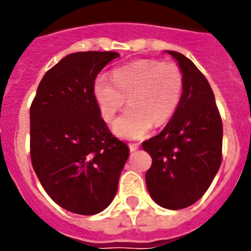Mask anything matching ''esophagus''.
<instances>
[{"label": "esophagus", "instance_id": "34e87169", "mask_svg": "<svg viewBox=\"0 0 251 251\" xmlns=\"http://www.w3.org/2000/svg\"><path fill=\"white\" fill-rule=\"evenodd\" d=\"M139 148V145L138 143H129V150L130 152H136L137 150Z\"/></svg>", "mask_w": 251, "mask_h": 251}]
</instances>
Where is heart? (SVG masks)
I'll return each mask as SVG.
<instances>
[{
    "instance_id": "1",
    "label": "heart",
    "mask_w": 251,
    "mask_h": 251,
    "mask_svg": "<svg viewBox=\"0 0 251 251\" xmlns=\"http://www.w3.org/2000/svg\"><path fill=\"white\" fill-rule=\"evenodd\" d=\"M183 75L175 63L137 60L117 68L113 76L99 74L93 84V95L101 118L112 123L126 103L129 106L114 124L122 138L145 137L153 124L166 123L181 101Z\"/></svg>"
}]
</instances>
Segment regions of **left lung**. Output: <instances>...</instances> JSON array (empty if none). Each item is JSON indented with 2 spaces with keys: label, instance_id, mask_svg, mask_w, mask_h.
<instances>
[{
  "label": "left lung",
  "instance_id": "left-lung-1",
  "mask_svg": "<svg viewBox=\"0 0 251 251\" xmlns=\"http://www.w3.org/2000/svg\"><path fill=\"white\" fill-rule=\"evenodd\" d=\"M183 75L181 101L159 134L142 143L152 157L146 183L156 203L179 210L200 200L220 168L223 121L207 79L191 60L167 51Z\"/></svg>",
  "mask_w": 251,
  "mask_h": 251
}]
</instances>
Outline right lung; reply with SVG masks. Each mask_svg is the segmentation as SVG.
Returning a JSON list of instances; mask_svg holds the SVG:
<instances>
[{
  "instance_id": "add662e5",
  "label": "right lung",
  "mask_w": 251,
  "mask_h": 251,
  "mask_svg": "<svg viewBox=\"0 0 251 251\" xmlns=\"http://www.w3.org/2000/svg\"><path fill=\"white\" fill-rule=\"evenodd\" d=\"M114 51L66 55L44 75L30 106L31 163L59 206L95 215L114 199L129 148L110 133L93 95Z\"/></svg>"
}]
</instances>
